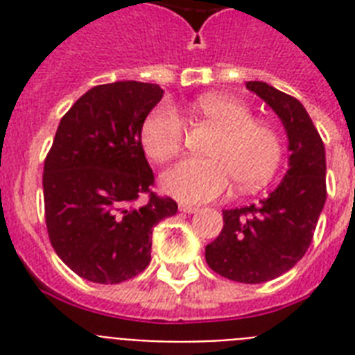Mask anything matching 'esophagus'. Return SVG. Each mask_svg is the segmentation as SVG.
Listing matches in <instances>:
<instances>
[{
    "label": "esophagus",
    "mask_w": 355,
    "mask_h": 355,
    "mask_svg": "<svg viewBox=\"0 0 355 355\" xmlns=\"http://www.w3.org/2000/svg\"><path fill=\"white\" fill-rule=\"evenodd\" d=\"M178 210L184 211V214H195L199 208L193 205H188V202H180V205H178Z\"/></svg>",
    "instance_id": "1"
}]
</instances>
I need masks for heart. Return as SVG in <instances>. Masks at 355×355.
<instances>
[{"instance_id":"heart-1","label":"heart","mask_w":355,"mask_h":355,"mask_svg":"<svg viewBox=\"0 0 355 355\" xmlns=\"http://www.w3.org/2000/svg\"><path fill=\"white\" fill-rule=\"evenodd\" d=\"M193 107L221 132L206 149L210 158H186L164 173L167 193L184 202H206L221 197L232 178L239 189H256L272 178L284 156V141L275 128L254 121L252 110L232 97L208 94ZM184 138L182 119L166 103L153 108L139 127L145 155L160 164L182 149Z\"/></svg>"}]
</instances>
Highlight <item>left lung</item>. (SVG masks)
I'll return each mask as SVG.
<instances>
[{"label":"left lung","mask_w":355,"mask_h":355,"mask_svg":"<svg viewBox=\"0 0 355 355\" xmlns=\"http://www.w3.org/2000/svg\"><path fill=\"white\" fill-rule=\"evenodd\" d=\"M247 88L284 123L289 169L259 202L223 210V230L206 245V263L228 280L261 284L293 269L311 245L326 202V153L298 99L259 80H248Z\"/></svg>","instance_id":"8db88e82"}]
</instances>
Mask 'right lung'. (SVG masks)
<instances>
[{
  "label": "right lung",
  "instance_id": "add662e5",
  "mask_svg": "<svg viewBox=\"0 0 355 355\" xmlns=\"http://www.w3.org/2000/svg\"><path fill=\"white\" fill-rule=\"evenodd\" d=\"M162 96L158 85L138 80L94 86L58 123L42 177L46 227L80 278L119 284L139 275L150 261L153 227L177 214L171 197L150 189L155 175L139 141Z\"/></svg>",
  "mask_w": 355,
  "mask_h": 355
}]
</instances>
